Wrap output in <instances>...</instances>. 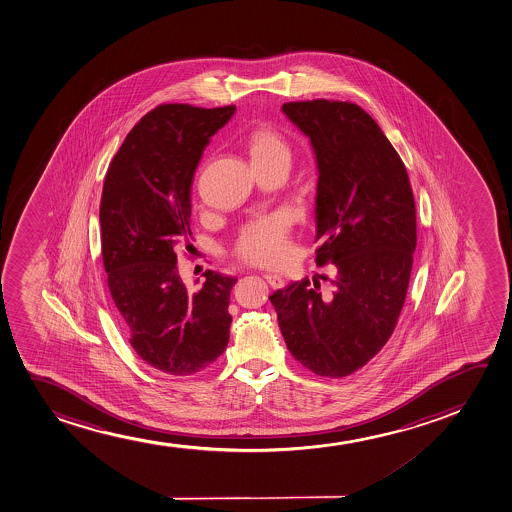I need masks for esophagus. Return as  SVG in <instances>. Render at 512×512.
I'll use <instances>...</instances> for the list:
<instances>
[{
	"label": "esophagus",
	"mask_w": 512,
	"mask_h": 512,
	"mask_svg": "<svg viewBox=\"0 0 512 512\" xmlns=\"http://www.w3.org/2000/svg\"><path fill=\"white\" fill-rule=\"evenodd\" d=\"M265 281L271 284L272 288L279 289L284 286V279L281 276H277V274H265Z\"/></svg>",
	"instance_id": "34e87169"
}]
</instances>
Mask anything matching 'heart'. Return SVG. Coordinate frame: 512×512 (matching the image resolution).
I'll use <instances>...</instances> for the list:
<instances>
[{
    "mask_svg": "<svg viewBox=\"0 0 512 512\" xmlns=\"http://www.w3.org/2000/svg\"><path fill=\"white\" fill-rule=\"evenodd\" d=\"M248 154L253 166L289 163L291 147L281 133L271 127L255 128L248 137ZM289 221L284 216H272L248 224L236 241L240 259L260 265H276L288 255Z\"/></svg>",
    "mask_w": 512,
    "mask_h": 512,
    "instance_id": "obj_1",
    "label": "heart"
}]
</instances>
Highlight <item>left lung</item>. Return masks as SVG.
Segmentation results:
<instances>
[{
	"label": "left lung",
	"instance_id": "obj_1",
	"mask_svg": "<svg viewBox=\"0 0 512 512\" xmlns=\"http://www.w3.org/2000/svg\"><path fill=\"white\" fill-rule=\"evenodd\" d=\"M319 168L315 262L334 265L331 291L296 281L269 296L289 353L320 377L341 379L384 348L403 310L416 248L408 171L358 104H283Z\"/></svg>",
	"mask_w": 512,
	"mask_h": 512
}]
</instances>
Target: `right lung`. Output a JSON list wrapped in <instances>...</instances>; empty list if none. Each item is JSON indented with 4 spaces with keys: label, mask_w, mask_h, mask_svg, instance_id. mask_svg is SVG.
<instances>
[{
    "label": "right lung",
    "mask_w": 512,
    "mask_h": 512,
    "mask_svg": "<svg viewBox=\"0 0 512 512\" xmlns=\"http://www.w3.org/2000/svg\"><path fill=\"white\" fill-rule=\"evenodd\" d=\"M236 106L161 104L130 130L109 164L99 207L108 286L142 360L168 375H195L228 346L236 279L205 271L190 293L176 252L192 247L190 188L212 135Z\"/></svg>",
    "instance_id": "obj_1"
}]
</instances>
